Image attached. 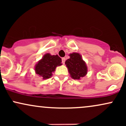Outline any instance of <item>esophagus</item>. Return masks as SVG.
Masks as SVG:
<instances>
[{
	"label": "esophagus",
	"instance_id": "1",
	"mask_svg": "<svg viewBox=\"0 0 126 126\" xmlns=\"http://www.w3.org/2000/svg\"><path fill=\"white\" fill-rule=\"evenodd\" d=\"M62 63H63V64H64L65 61H66V59H65L64 57H63V58L62 59Z\"/></svg>",
	"mask_w": 126,
	"mask_h": 126
}]
</instances>
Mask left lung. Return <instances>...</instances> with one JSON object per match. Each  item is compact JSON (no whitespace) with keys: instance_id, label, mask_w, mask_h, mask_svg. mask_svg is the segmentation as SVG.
Returning <instances> with one entry per match:
<instances>
[{"instance_id":"obj_1","label":"left lung","mask_w":126,"mask_h":126,"mask_svg":"<svg viewBox=\"0 0 126 126\" xmlns=\"http://www.w3.org/2000/svg\"><path fill=\"white\" fill-rule=\"evenodd\" d=\"M70 59L65 62L69 73L73 79H80L87 74L88 68L81 56L77 53L69 54Z\"/></svg>"}]
</instances>
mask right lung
I'll return each instance as SVG.
<instances>
[{
	"label": "right lung",
	"instance_id": "1",
	"mask_svg": "<svg viewBox=\"0 0 126 126\" xmlns=\"http://www.w3.org/2000/svg\"><path fill=\"white\" fill-rule=\"evenodd\" d=\"M62 59L58 55H51L47 53L35 65V73L43 79H47L52 76L57 66H61Z\"/></svg>",
	"mask_w": 126,
	"mask_h": 126
}]
</instances>
